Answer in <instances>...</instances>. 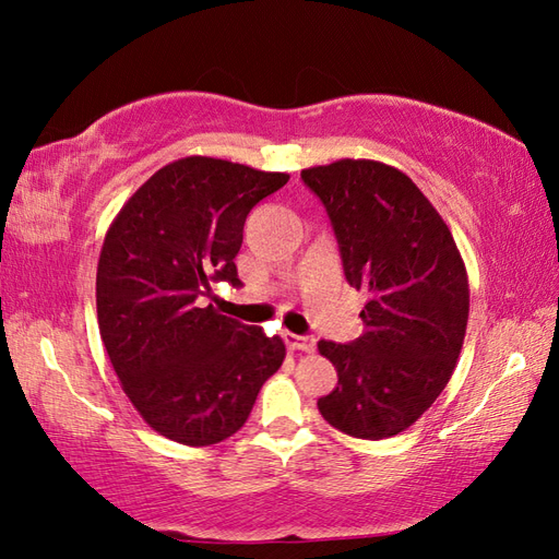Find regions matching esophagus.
Returning a JSON list of instances; mask_svg holds the SVG:
<instances>
[{
	"instance_id": "esophagus-1",
	"label": "esophagus",
	"mask_w": 559,
	"mask_h": 559,
	"mask_svg": "<svg viewBox=\"0 0 559 559\" xmlns=\"http://www.w3.org/2000/svg\"><path fill=\"white\" fill-rule=\"evenodd\" d=\"M286 343H288L290 350H302V353H312L314 350V338H310V336L286 334Z\"/></svg>"
}]
</instances>
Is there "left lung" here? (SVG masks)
Instances as JSON below:
<instances>
[{
    "label": "left lung",
    "mask_w": 559,
    "mask_h": 559,
    "mask_svg": "<svg viewBox=\"0 0 559 559\" xmlns=\"http://www.w3.org/2000/svg\"><path fill=\"white\" fill-rule=\"evenodd\" d=\"M300 177L326 209L346 281L370 295L360 338L319 341L338 372L319 413L350 437H394L454 372L468 322L466 269L447 223L401 170L346 158Z\"/></svg>",
    "instance_id": "obj_1"
}]
</instances>
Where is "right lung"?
I'll use <instances>...</instances> for the list:
<instances>
[{
  "label": "right lung",
  "instance_id": "add662e5",
  "mask_svg": "<svg viewBox=\"0 0 559 559\" xmlns=\"http://www.w3.org/2000/svg\"><path fill=\"white\" fill-rule=\"evenodd\" d=\"M288 175L189 156L165 165L117 213L96 278L98 326L124 394L153 430L187 447L247 423L286 346L201 307L213 283L242 286L235 257L261 199Z\"/></svg>",
  "mask_w": 559,
  "mask_h": 559
}]
</instances>
